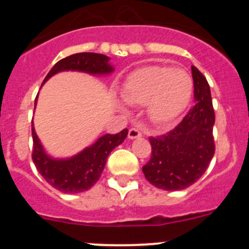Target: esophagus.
Wrapping results in <instances>:
<instances>
[{
  "label": "esophagus",
  "instance_id": "esophagus-1",
  "mask_svg": "<svg viewBox=\"0 0 249 249\" xmlns=\"http://www.w3.org/2000/svg\"><path fill=\"white\" fill-rule=\"evenodd\" d=\"M141 136H142V132H141V130L137 129V127H131V129L129 130V139H139Z\"/></svg>",
  "mask_w": 249,
  "mask_h": 249
}]
</instances>
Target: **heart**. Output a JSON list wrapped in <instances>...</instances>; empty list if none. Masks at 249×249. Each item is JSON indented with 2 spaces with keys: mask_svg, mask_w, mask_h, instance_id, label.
I'll return each mask as SVG.
<instances>
[{
  "mask_svg": "<svg viewBox=\"0 0 249 249\" xmlns=\"http://www.w3.org/2000/svg\"><path fill=\"white\" fill-rule=\"evenodd\" d=\"M193 79L184 70L166 66H145L130 73L122 89L126 104L148 105L147 114L155 125L175 122L189 105Z\"/></svg>",
  "mask_w": 249,
  "mask_h": 249,
  "instance_id": "b5f03b06",
  "label": "heart"
}]
</instances>
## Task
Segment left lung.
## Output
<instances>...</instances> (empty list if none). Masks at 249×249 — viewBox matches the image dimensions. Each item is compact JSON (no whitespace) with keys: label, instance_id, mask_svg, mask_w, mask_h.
I'll return each mask as SVG.
<instances>
[{"label":"left lung","instance_id":"left-lung-1","mask_svg":"<svg viewBox=\"0 0 249 249\" xmlns=\"http://www.w3.org/2000/svg\"><path fill=\"white\" fill-rule=\"evenodd\" d=\"M195 106L167 134L149 137L152 157L142 167L150 184L164 190H182L194 184L207 170L214 154L215 115L210 85L192 66Z\"/></svg>","mask_w":249,"mask_h":249}]
</instances>
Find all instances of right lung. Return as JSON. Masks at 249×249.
<instances>
[{"mask_svg": "<svg viewBox=\"0 0 249 249\" xmlns=\"http://www.w3.org/2000/svg\"><path fill=\"white\" fill-rule=\"evenodd\" d=\"M109 57L96 53H78L61 59L53 66L44 78L46 83L50 77L62 71H79L90 74H108L113 67L108 64ZM37 102V97L36 101ZM127 136V129L115 135L107 134L100 137L90 147L70 159H53L44 152L32 125V160L37 171L53 188L66 194L85 192L90 189L101 177L107 157L115 147L123 143Z\"/></svg>", "mask_w": 249, "mask_h": 249, "instance_id": "right-lung-1", "label": "right lung"}]
</instances>
